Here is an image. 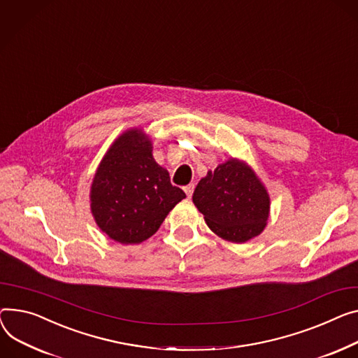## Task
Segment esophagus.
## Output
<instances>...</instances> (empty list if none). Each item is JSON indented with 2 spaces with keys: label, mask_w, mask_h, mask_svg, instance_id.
<instances>
[{
  "label": "esophagus",
  "mask_w": 358,
  "mask_h": 358,
  "mask_svg": "<svg viewBox=\"0 0 358 358\" xmlns=\"http://www.w3.org/2000/svg\"><path fill=\"white\" fill-rule=\"evenodd\" d=\"M184 192H185V194H187V197L189 199L193 196V192H194V184H189V185H185L184 187Z\"/></svg>",
  "instance_id": "34e87169"
}]
</instances>
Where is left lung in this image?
<instances>
[{"label": "left lung", "mask_w": 358, "mask_h": 358, "mask_svg": "<svg viewBox=\"0 0 358 358\" xmlns=\"http://www.w3.org/2000/svg\"><path fill=\"white\" fill-rule=\"evenodd\" d=\"M193 201L207 226L223 239L248 242L260 234L269 217V196L249 166L229 159L197 184Z\"/></svg>", "instance_id": "8db88e82"}]
</instances>
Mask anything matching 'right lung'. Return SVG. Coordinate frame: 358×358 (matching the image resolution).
Instances as JSON below:
<instances>
[{"label":"right lung","mask_w":358,"mask_h":358,"mask_svg":"<svg viewBox=\"0 0 358 358\" xmlns=\"http://www.w3.org/2000/svg\"><path fill=\"white\" fill-rule=\"evenodd\" d=\"M141 131L119 136L94 174L92 213L112 241L132 245L151 237L185 193L170 181Z\"/></svg>","instance_id":"obj_1"}]
</instances>
